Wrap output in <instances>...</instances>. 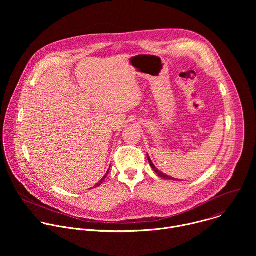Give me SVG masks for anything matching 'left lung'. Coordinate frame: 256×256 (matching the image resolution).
<instances>
[{
	"label": "left lung",
	"mask_w": 256,
	"mask_h": 256,
	"mask_svg": "<svg viewBox=\"0 0 256 256\" xmlns=\"http://www.w3.org/2000/svg\"><path fill=\"white\" fill-rule=\"evenodd\" d=\"M147 157H148V160H149V163H150V166L152 167V169L155 171V173L158 175V176H160V177H162V178H164V179H169V180H177V179H175V178H173V177H171V176H168V175H166V174H164L163 172H161V171H159L156 167H155V165L153 164V162L151 161V159H150V157L148 156V154H147Z\"/></svg>",
	"instance_id": "obj_1"
}]
</instances>
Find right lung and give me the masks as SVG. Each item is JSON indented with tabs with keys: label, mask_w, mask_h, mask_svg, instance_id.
Here are the masks:
<instances>
[{
	"label": "right lung",
	"mask_w": 256,
	"mask_h": 256,
	"mask_svg": "<svg viewBox=\"0 0 256 256\" xmlns=\"http://www.w3.org/2000/svg\"><path fill=\"white\" fill-rule=\"evenodd\" d=\"M108 172H109V169H108V171L106 172V174H105V175L102 177V179H101V180L98 182V184L95 186V188H97V186H101V184H102V182L104 181V179H105V178L107 177V175H108Z\"/></svg>",
	"instance_id": "obj_1"
}]
</instances>
